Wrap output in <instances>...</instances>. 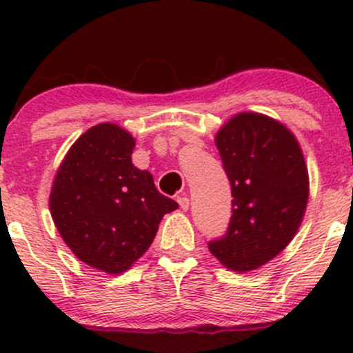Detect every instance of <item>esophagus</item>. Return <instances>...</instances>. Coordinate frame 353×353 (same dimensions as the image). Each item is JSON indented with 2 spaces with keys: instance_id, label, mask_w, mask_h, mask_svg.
I'll return each instance as SVG.
<instances>
[{
  "instance_id": "1",
  "label": "esophagus",
  "mask_w": 353,
  "mask_h": 353,
  "mask_svg": "<svg viewBox=\"0 0 353 353\" xmlns=\"http://www.w3.org/2000/svg\"><path fill=\"white\" fill-rule=\"evenodd\" d=\"M177 203H179L181 210H184V212H186V210L190 208V198H186V196H179V198H177Z\"/></svg>"
}]
</instances>
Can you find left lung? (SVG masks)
I'll return each instance as SVG.
<instances>
[{
    "mask_svg": "<svg viewBox=\"0 0 353 353\" xmlns=\"http://www.w3.org/2000/svg\"><path fill=\"white\" fill-rule=\"evenodd\" d=\"M215 143L230 181L232 216L208 249L225 268L251 272L294 239L307 206V167L292 131L265 114L239 112Z\"/></svg>",
    "mask_w": 353,
    "mask_h": 353,
    "instance_id": "obj_1",
    "label": "left lung"
}]
</instances>
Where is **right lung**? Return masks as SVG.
Returning a JSON list of instances; mask_svg holds the SVG:
<instances>
[{"label": "right lung", "instance_id": "right-lung-1", "mask_svg": "<svg viewBox=\"0 0 353 353\" xmlns=\"http://www.w3.org/2000/svg\"><path fill=\"white\" fill-rule=\"evenodd\" d=\"M133 148L134 138L117 124L90 128L68 150L49 196L68 248L109 275L130 270L154 243L162 216L179 206L133 165Z\"/></svg>", "mask_w": 353, "mask_h": 353}]
</instances>
